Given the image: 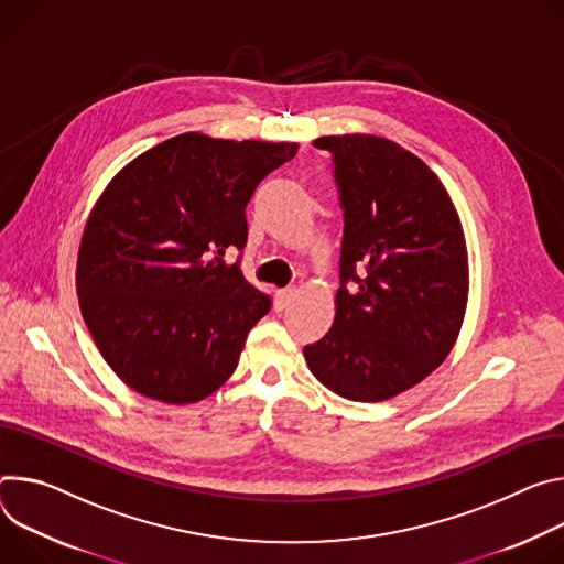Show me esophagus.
<instances>
[{"mask_svg": "<svg viewBox=\"0 0 564 564\" xmlns=\"http://www.w3.org/2000/svg\"><path fill=\"white\" fill-rule=\"evenodd\" d=\"M291 297H293V289H280V291H278V302H280L282 306H286V304L291 302Z\"/></svg>", "mask_w": 564, "mask_h": 564, "instance_id": "34e87169", "label": "esophagus"}]
</instances>
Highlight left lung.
Here are the masks:
<instances>
[{
    "label": "left lung",
    "mask_w": 564,
    "mask_h": 564,
    "mask_svg": "<svg viewBox=\"0 0 564 564\" xmlns=\"http://www.w3.org/2000/svg\"><path fill=\"white\" fill-rule=\"evenodd\" d=\"M343 206L332 329L304 347L311 373L349 401H388L440 367L468 302L466 237L444 183L373 134L323 137Z\"/></svg>",
    "instance_id": "obj_1"
}]
</instances>
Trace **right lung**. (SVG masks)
I'll return each instance as SVG.
<instances>
[{
    "instance_id": "1",
    "label": "right lung",
    "mask_w": 564,
    "mask_h": 564,
    "mask_svg": "<svg viewBox=\"0 0 564 564\" xmlns=\"http://www.w3.org/2000/svg\"><path fill=\"white\" fill-rule=\"evenodd\" d=\"M297 143L185 132L124 165L87 219L76 289L116 377L172 405L197 403L235 371L271 308L228 248L246 246V204Z\"/></svg>"
}]
</instances>
